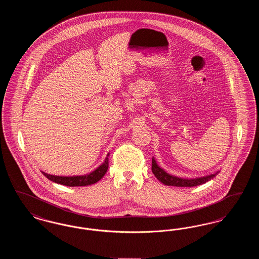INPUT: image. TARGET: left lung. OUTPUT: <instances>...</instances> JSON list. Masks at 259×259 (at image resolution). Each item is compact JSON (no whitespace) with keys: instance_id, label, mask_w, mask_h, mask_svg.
I'll list each match as a JSON object with an SVG mask.
<instances>
[{"instance_id":"8db88e82","label":"left lung","mask_w":259,"mask_h":259,"mask_svg":"<svg viewBox=\"0 0 259 259\" xmlns=\"http://www.w3.org/2000/svg\"><path fill=\"white\" fill-rule=\"evenodd\" d=\"M151 169H152V172L154 174V176L157 178L158 181H160L163 185L181 186V187H191V186H195V185H202L215 176V175H209V176H206L203 178L190 179V180L180 179V178L170 176L169 174L164 172V170L161 169L160 167L155 163V161L153 162V159H152V168Z\"/></svg>"}]
</instances>
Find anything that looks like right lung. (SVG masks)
Instances as JSON below:
<instances>
[{"instance_id":"1","label":"right lung","mask_w":259,"mask_h":259,"mask_svg":"<svg viewBox=\"0 0 259 259\" xmlns=\"http://www.w3.org/2000/svg\"><path fill=\"white\" fill-rule=\"evenodd\" d=\"M109 168V158L107 157L105 162L98 167L95 171H93L88 175L84 176H74V177H59L49 175L47 172L42 174L53 183L59 185H66V186H87V185H93L99 182L108 171Z\"/></svg>"}]
</instances>
